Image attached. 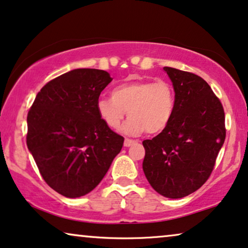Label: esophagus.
<instances>
[{
    "mask_svg": "<svg viewBox=\"0 0 248 248\" xmlns=\"http://www.w3.org/2000/svg\"><path fill=\"white\" fill-rule=\"evenodd\" d=\"M138 141H136V140H132V139H125V141H124V146L125 147H131V146H133L134 143H137Z\"/></svg>",
    "mask_w": 248,
    "mask_h": 248,
    "instance_id": "obj_1",
    "label": "esophagus"
}]
</instances>
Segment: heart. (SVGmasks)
<instances>
[{
    "label": "heart",
    "instance_id": "1",
    "mask_svg": "<svg viewBox=\"0 0 248 248\" xmlns=\"http://www.w3.org/2000/svg\"><path fill=\"white\" fill-rule=\"evenodd\" d=\"M99 116L110 128L117 130L125 115L128 121L123 132L139 136L163 132L171 122L175 110V93L165 79L124 83L112 90L111 96H101L96 102Z\"/></svg>",
    "mask_w": 248,
    "mask_h": 248
}]
</instances>
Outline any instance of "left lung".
Masks as SVG:
<instances>
[{"instance_id": "left-lung-1", "label": "left lung", "mask_w": 248, "mask_h": 248, "mask_svg": "<svg viewBox=\"0 0 248 248\" xmlns=\"http://www.w3.org/2000/svg\"><path fill=\"white\" fill-rule=\"evenodd\" d=\"M173 83L175 110L170 124L142 144V163L150 186L164 197L182 198L210 178L226 139L220 99L201 76L164 67Z\"/></svg>"}]
</instances>
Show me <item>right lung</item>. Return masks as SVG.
<instances>
[{
  "label": "right lung",
  "instance_id": "add662e5",
  "mask_svg": "<svg viewBox=\"0 0 248 248\" xmlns=\"http://www.w3.org/2000/svg\"><path fill=\"white\" fill-rule=\"evenodd\" d=\"M111 81L105 70H70L47 82L28 111V149L44 181L65 197L92 191L123 147L96 110Z\"/></svg>",
  "mask_w": 248,
  "mask_h": 248
}]
</instances>
